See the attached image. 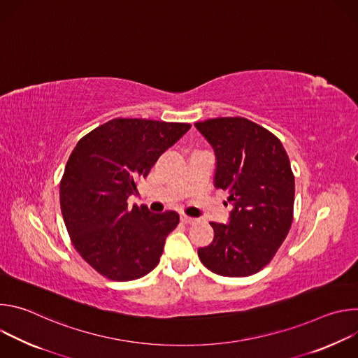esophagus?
<instances>
[{
	"label": "esophagus",
	"instance_id": "obj_1",
	"mask_svg": "<svg viewBox=\"0 0 358 358\" xmlns=\"http://www.w3.org/2000/svg\"><path fill=\"white\" fill-rule=\"evenodd\" d=\"M196 220L195 218H191V217H187V215H181V222L184 224H194Z\"/></svg>",
	"mask_w": 358,
	"mask_h": 358
}]
</instances>
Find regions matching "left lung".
<instances>
[{
	"mask_svg": "<svg viewBox=\"0 0 358 358\" xmlns=\"http://www.w3.org/2000/svg\"><path fill=\"white\" fill-rule=\"evenodd\" d=\"M215 155L214 187L229 191L228 224L211 222L213 242L198 249L211 272L241 278L265 268L293 221L294 177L280 140L243 117L194 124Z\"/></svg>",
	"mask_w": 358,
	"mask_h": 358,
	"instance_id": "8db88e82",
	"label": "left lung"
}]
</instances>
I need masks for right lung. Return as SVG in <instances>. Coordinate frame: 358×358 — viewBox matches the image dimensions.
Returning a JSON list of instances; mask_svg holds the SVG:
<instances>
[{
	"label": "right lung",
	"mask_w": 358,
	"mask_h": 358,
	"mask_svg": "<svg viewBox=\"0 0 358 358\" xmlns=\"http://www.w3.org/2000/svg\"><path fill=\"white\" fill-rule=\"evenodd\" d=\"M187 123L113 119L79 140L61 188L62 217L75 249L100 275L127 282L155 269L176 211L152 214L129 206L137 180L188 130Z\"/></svg>",
	"instance_id": "right-lung-1"
}]
</instances>
